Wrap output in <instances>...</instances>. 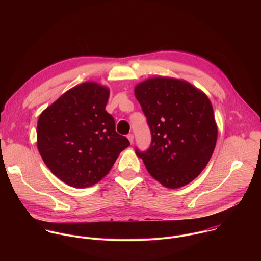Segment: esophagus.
Masks as SVG:
<instances>
[{
	"label": "esophagus",
	"instance_id": "esophagus-1",
	"mask_svg": "<svg viewBox=\"0 0 261 261\" xmlns=\"http://www.w3.org/2000/svg\"><path fill=\"white\" fill-rule=\"evenodd\" d=\"M127 138L129 139L130 143L132 144V143H133V141H134V135H133L132 133H130V134H128V135H127Z\"/></svg>",
	"mask_w": 261,
	"mask_h": 261
}]
</instances>
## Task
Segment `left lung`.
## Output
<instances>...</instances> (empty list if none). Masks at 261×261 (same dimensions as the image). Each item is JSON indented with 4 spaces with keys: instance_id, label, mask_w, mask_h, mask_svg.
I'll list each match as a JSON object with an SVG mask.
<instances>
[{
    "instance_id": "1",
    "label": "left lung",
    "mask_w": 261,
    "mask_h": 261,
    "mask_svg": "<svg viewBox=\"0 0 261 261\" xmlns=\"http://www.w3.org/2000/svg\"><path fill=\"white\" fill-rule=\"evenodd\" d=\"M151 131L145 151L136 155L155 179L175 189L205 168L217 141V125L208 98L190 84L166 77L147 80L135 88Z\"/></svg>"
}]
</instances>
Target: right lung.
Segmentation results:
<instances>
[{"mask_svg": "<svg viewBox=\"0 0 261 261\" xmlns=\"http://www.w3.org/2000/svg\"><path fill=\"white\" fill-rule=\"evenodd\" d=\"M108 96V89L85 83L62 95L39 117V153L50 171L71 187L98 182L130 145L105 110Z\"/></svg>", "mask_w": 261, "mask_h": 261, "instance_id": "1", "label": "right lung"}]
</instances>
